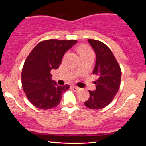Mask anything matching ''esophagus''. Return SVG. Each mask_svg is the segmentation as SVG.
Instances as JSON below:
<instances>
[{
	"label": "esophagus",
	"mask_w": 146,
	"mask_h": 146,
	"mask_svg": "<svg viewBox=\"0 0 146 146\" xmlns=\"http://www.w3.org/2000/svg\"><path fill=\"white\" fill-rule=\"evenodd\" d=\"M72 88H73V90H74V91H78V90H80V88H79L78 86H72Z\"/></svg>",
	"instance_id": "esophagus-1"
}]
</instances>
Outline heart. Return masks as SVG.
I'll list each match as a JSON object with an SVG mask.
<instances>
[{"instance_id":"1","label":"heart","mask_w":146,"mask_h":146,"mask_svg":"<svg viewBox=\"0 0 146 146\" xmlns=\"http://www.w3.org/2000/svg\"><path fill=\"white\" fill-rule=\"evenodd\" d=\"M78 52L80 56H85V55H88L90 54V53H92L91 50L90 49L89 47H88V46H80L78 49Z\"/></svg>"}]
</instances>
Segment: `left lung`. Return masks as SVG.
I'll list each match as a JSON object with an SVG mask.
<instances>
[{"label":"left lung","instance_id":"8db88e82","mask_svg":"<svg viewBox=\"0 0 146 146\" xmlns=\"http://www.w3.org/2000/svg\"><path fill=\"white\" fill-rule=\"evenodd\" d=\"M94 50L96 61L93 74L98 79L95 82L96 89L88 90L90 98L84 102L87 108L98 110L108 106L113 101L120 87L121 71L113 53L102 42L88 39Z\"/></svg>","mask_w":146,"mask_h":146}]
</instances>
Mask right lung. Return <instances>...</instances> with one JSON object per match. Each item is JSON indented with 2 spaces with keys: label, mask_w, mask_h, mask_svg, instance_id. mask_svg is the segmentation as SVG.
<instances>
[{
  "label": "right lung",
  "mask_w": 146,
  "mask_h": 146,
  "mask_svg": "<svg viewBox=\"0 0 146 146\" xmlns=\"http://www.w3.org/2000/svg\"><path fill=\"white\" fill-rule=\"evenodd\" d=\"M77 42L75 40H48L38 43L29 53L22 71V86L34 106L48 110L60 104L69 86H58L51 80V71L58 68L64 55Z\"/></svg>",
  "instance_id": "1"
}]
</instances>
